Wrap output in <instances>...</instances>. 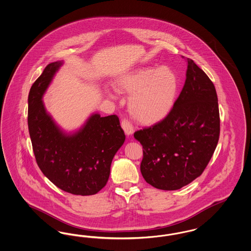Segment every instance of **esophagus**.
Wrapping results in <instances>:
<instances>
[{
	"instance_id": "1",
	"label": "esophagus",
	"mask_w": 251,
	"mask_h": 251,
	"mask_svg": "<svg viewBox=\"0 0 251 251\" xmlns=\"http://www.w3.org/2000/svg\"><path fill=\"white\" fill-rule=\"evenodd\" d=\"M121 126H122V129L124 130V132L126 133V135L130 136L133 133L132 124L128 120H123L121 122Z\"/></svg>"
}]
</instances>
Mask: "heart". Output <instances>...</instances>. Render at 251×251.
<instances>
[{
	"instance_id": "1",
	"label": "heart",
	"mask_w": 251,
	"mask_h": 251,
	"mask_svg": "<svg viewBox=\"0 0 251 251\" xmlns=\"http://www.w3.org/2000/svg\"><path fill=\"white\" fill-rule=\"evenodd\" d=\"M116 89L130 95V115L145 125L163 121L170 113L178 90L177 77L167 67L143 68L120 77Z\"/></svg>"
}]
</instances>
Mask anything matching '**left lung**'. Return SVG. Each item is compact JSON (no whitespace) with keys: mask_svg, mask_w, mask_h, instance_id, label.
I'll list each match as a JSON object with an SVG mask.
<instances>
[{"mask_svg":"<svg viewBox=\"0 0 251 251\" xmlns=\"http://www.w3.org/2000/svg\"><path fill=\"white\" fill-rule=\"evenodd\" d=\"M187 62L184 87L169 115L133 135L143 146V177L163 191L179 190L200 176L220 138L215 86L193 60Z\"/></svg>","mask_w":251,"mask_h":251,"instance_id":"left-lung-1","label":"left lung"}]
</instances>
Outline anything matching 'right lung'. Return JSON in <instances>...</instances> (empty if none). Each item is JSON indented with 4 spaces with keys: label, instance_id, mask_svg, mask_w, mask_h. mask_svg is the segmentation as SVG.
Returning <instances> with one entry per match:
<instances>
[{
    "label": "right lung",
    "instance_id": "right-lung-1",
    "mask_svg": "<svg viewBox=\"0 0 251 251\" xmlns=\"http://www.w3.org/2000/svg\"><path fill=\"white\" fill-rule=\"evenodd\" d=\"M63 61L50 63L32 84L28 98V126L42 173L60 190L93 195L107 183L112 160L125 141L116 115L93 113L78 130L67 132L45 107L43 96Z\"/></svg>",
    "mask_w": 251,
    "mask_h": 251
}]
</instances>
